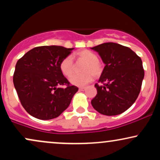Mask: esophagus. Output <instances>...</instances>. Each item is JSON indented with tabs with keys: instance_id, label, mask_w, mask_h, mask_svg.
<instances>
[{
	"instance_id": "1",
	"label": "esophagus",
	"mask_w": 160,
	"mask_h": 160,
	"mask_svg": "<svg viewBox=\"0 0 160 160\" xmlns=\"http://www.w3.org/2000/svg\"><path fill=\"white\" fill-rule=\"evenodd\" d=\"M79 90H80V91L86 90V87H80V88H79Z\"/></svg>"
}]
</instances>
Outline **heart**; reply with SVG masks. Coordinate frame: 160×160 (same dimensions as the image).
<instances>
[{"mask_svg": "<svg viewBox=\"0 0 160 160\" xmlns=\"http://www.w3.org/2000/svg\"><path fill=\"white\" fill-rule=\"evenodd\" d=\"M76 56L80 60L86 62L82 68V74H74L70 78V82L78 86H83L90 82L92 78H98L102 75L104 70V65L96 53L89 49H82L76 53ZM60 70L65 76L70 77L74 70V58L72 56H68L62 60Z\"/></svg>", "mask_w": 160, "mask_h": 160, "instance_id": "heart-1", "label": "heart"}]
</instances>
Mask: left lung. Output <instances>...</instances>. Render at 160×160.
Listing matches in <instances>:
<instances>
[{
	"label": "left lung",
	"instance_id": "1",
	"mask_svg": "<svg viewBox=\"0 0 160 160\" xmlns=\"http://www.w3.org/2000/svg\"><path fill=\"white\" fill-rule=\"evenodd\" d=\"M98 52L105 64L98 82L97 95L91 104L107 116L123 113L140 93L144 71L141 58L131 49L116 43H104L91 48Z\"/></svg>",
	"mask_w": 160,
	"mask_h": 160
}]
</instances>
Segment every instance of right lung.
<instances>
[{"label": "right lung", "mask_w": 160, "mask_h": 160, "mask_svg": "<svg viewBox=\"0 0 160 160\" xmlns=\"http://www.w3.org/2000/svg\"><path fill=\"white\" fill-rule=\"evenodd\" d=\"M72 49L60 46L37 47L18 60L14 86L22 105L32 117L43 120L58 117L78 91L60 70L62 60Z\"/></svg>", "instance_id": "obj_1"}]
</instances>
